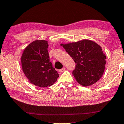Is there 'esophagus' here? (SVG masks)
<instances>
[{"label":"esophagus","instance_id":"esophagus-1","mask_svg":"<svg viewBox=\"0 0 124 124\" xmlns=\"http://www.w3.org/2000/svg\"><path fill=\"white\" fill-rule=\"evenodd\" d=\"M64 71H65V68L63 67V68H62V69L60 70V71H60L61 73H62V72H64Z\"/></svg>","mask_w":124,"mask_h":124}]
</instances>
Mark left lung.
Masks as SVG:
<instances>
[{
    "label": "left lung",
    "mask_w": 124,
    "mask_h": 124,
    "mask_svg": "<svg viewBox=\"0 0 124 124\" xmlns=\"http://www.w3.org/2000/svg\"><path fill=\"white\" fill-rule=\"evenodd\" d=\"M61 46L76 63L72 74L81 85H92L100 79L106 63V56L100 46L88 39Z\"/></svg>",
    "instance_id": "obj_1"
}]
</instances>
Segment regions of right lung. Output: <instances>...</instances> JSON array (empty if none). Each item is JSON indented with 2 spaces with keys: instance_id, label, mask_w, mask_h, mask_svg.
<instances>
[{
  "instance_id": "obj_1",
  "label": "right lung",
  "mask_w": 124,
  "mask_h": 124,
  "mask_svg": "<svg viewBox=\"0 0 124 124\" xmlns=\"http://www.w3.org/2000/svg\"><path fill=\"white\" fill-rule=\"evenodd\" d=\"M48 47L47 40H34L25 48L21 58L22 70L25 76L31 84L40 87L51 86L59 77L49 62Z\"/></svg>"
}]
</instances>
